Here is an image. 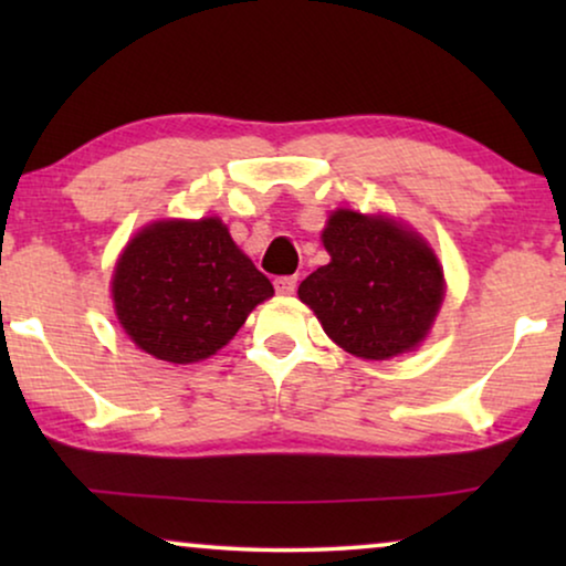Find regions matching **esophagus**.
I'll use <instances>...</instances> for the list:
<instances>
[{"label": "esophagus", "instance_id": "esophagus-1", "mask_svg": "<svg viewBox=\"0 0 566 566\" xmlns=\"http://www.w3.org/2000/svg\"><path fill=\"white\" fill-rule=\"evenodd\" d=\"M296 283H298L296 275H281L275 277V291L281 293V296H291V293L296 291Z\"/></svg>", "mask_w": 566, "mask_h": 566}]
</instances>
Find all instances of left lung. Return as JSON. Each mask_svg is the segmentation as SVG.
I'll list each match as a JSON object with an SVG mask.
<instances>
[{"mask_svg":"<svg viewBox=\"0 0 566 566\" xmlns=\"http://www.w3.org/2000/svg\"><path fill=\"white\" fill-rule=\"evenodd\" d=\"M329 262L298 285L327 335L347 353L386 360L420 343L443 301V270L428 244L389 219L329 216Z\"/></svg>","mask_w":566,"mask_h":566,"instance_id":"8db88e82","label":"left lung"}]
</instances>
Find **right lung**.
I'll use <instances>...</instances> for the list:
<instances>
[{
    "label": "right lung",
    "mask_w": 566,
    "mask_h": 566,
    "mask_svg": "<svg viewBox=\"0 0 566 566\" xmlns=\"http://www.w3.org/2000/svg\"><path fill=\"white\" fill-rule=\"evenodd\" d=\"M273 283L219 219L159 221L130 239L113 275L115 312L144 353L196 363L221 350Z\"/></svg>",
    "instance_id": "1"
}]
</instances>
